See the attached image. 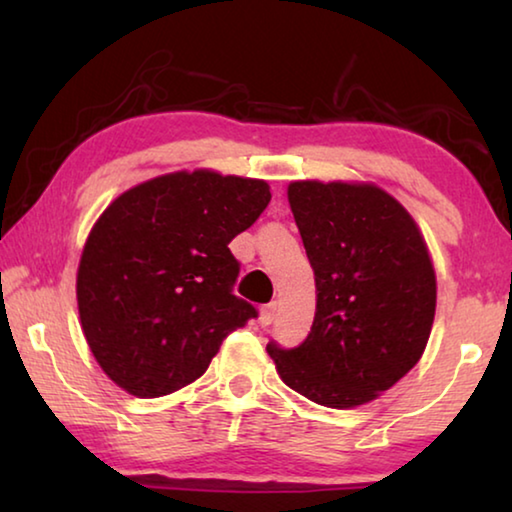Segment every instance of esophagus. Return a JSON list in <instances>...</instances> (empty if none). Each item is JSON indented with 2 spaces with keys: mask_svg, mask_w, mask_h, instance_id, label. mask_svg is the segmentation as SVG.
Returning <instances> with one entry per match:
<instances>
[{
  "mask_svg": "<svg viewBox=\"0 0 512 512\" xmlns=\"http://www.w3.org/2000/svg\"><path fill=\"white\" fill-rule=\"evenodd\" d=\"M275 311H277V302H268V305L259 309V323H262L264 327L271 325L275 320Z\"/></svg>",
  "mask_w": 512,
  "mask_h": 512,
  "instance_id": "34e87169",
  "label": "esophagus"
}]
</instances>
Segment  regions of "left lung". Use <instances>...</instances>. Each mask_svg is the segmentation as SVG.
Segmentation results:
<instances>
[{
    "label": "left lung",
    "instance_id": "1",
    "mask_svg": "<svg viewBox=\"0 0 512 512\" xmlns=\"http://www.w3.org/2000/svg\"><path fill=\"white\" fill-rule=\"evenodd\" d=\"M316 280V316L298 348L266 345L277 375L329 409L375 400L427 348L436 273L411 214L368 183L289 185Z\"/></svg>",
    "mask_w": 512,
    "mask_h": 512
}]
</instances>
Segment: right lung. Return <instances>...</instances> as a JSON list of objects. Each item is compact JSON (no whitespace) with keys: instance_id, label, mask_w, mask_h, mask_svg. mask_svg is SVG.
<instances>
[{"instance_id":"obj_1","label":"right lung","mask_w":512,"mask_h":512,"mask_svg":"<svg viewBox=\"0 0 512 512\" xmlns=\"http://www.w3.org/2000/svg\"><path fill=\"white\" fill-rule=\"evenodd\" d=\"M271 201L264 180L176 171L115 198L85 241L76 300L103 372L135 397H162L203 375L221 343L257 318L232 293L228 244Z\"/></svg>"}]
</instances>
